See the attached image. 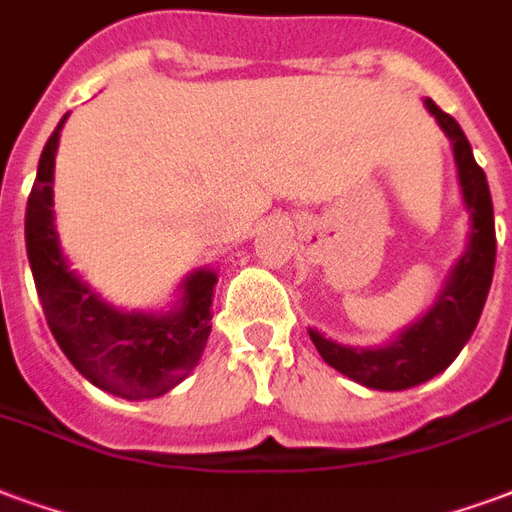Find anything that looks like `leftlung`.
<instances>
[{
	"label": "left lung",
	"mask_w": 512,
	"mask_h": 512,
	"mask_svg": "<svg viewBox=\"0 0 512 512\" xmlns=\"http://www.w3.org/2000/svg\"><path fill=\"white\" fill-rule=\"evenodd\" d=\"M426 110L437 118V124L443 126V132L453 142L461 197L472 221L467 253L453 267L437 305L386 348H348L310 329V340L329 367L361 386L378 388V391H402L418 386L434 378L437 372H443L459 356L478 326L494 278V261H497L494 205H491L486 172L478 167L470 140L464 137L461 126L451 115L443 113L432 99H426Z\"/></svg>",
	"instance_id": "1"
}]
</instances>
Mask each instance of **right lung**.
Segmentation results:
<instances>
[{"label":"right lung","mask_w":512,"mask_h":512,"mask_svg":"<svg viewBox=\"0 0 512 512\" xmlns=\"http://www.w3.org/2000/svg\"><path fill=\"white\" fill-rule=\"evenodd\" d=\"M64 121L67 115L42 148L26 205V253L42 313L64 356L94 386L124 399L161 397L202 359L218 278L210 270L194 272L183 283V307L172 315L118 313L80 283L53 226V161Z\"/></svg>","instance_id":"obj_1"}]
</instances>
